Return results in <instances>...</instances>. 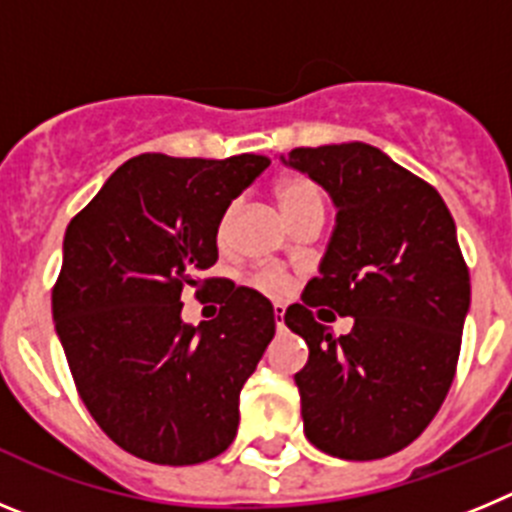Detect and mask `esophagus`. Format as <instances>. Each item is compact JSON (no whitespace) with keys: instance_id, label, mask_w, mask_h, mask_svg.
Listing matches in <instances>:
<instances>
[{"instance_id":"obj_1","label":"esophagus","mask_w":512,"mask_h":512,"mask_svg":"<svg viewBox=\"0 0 512 512\" xmlns=\"http://www.w3.org/2000/svg\"><path fill=\"white\" fill-rule=\"evenodd\" d=\"M274 323H277V330H284V307H274Z\"/></svg>"}]
</instances>
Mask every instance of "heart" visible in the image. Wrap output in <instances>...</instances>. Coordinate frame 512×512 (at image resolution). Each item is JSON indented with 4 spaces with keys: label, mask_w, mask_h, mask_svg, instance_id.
<instances>
[{
    "label": "heart",
    "mask_w": 512,
    "mask_h": 512,
    "mask_svg": "<svg viewBox=\"0 0 512 512\" xmlns=\"http://www.w3.org/2000/svg\"><path fill=\"white\" fill-rule=\"evenodd\" d=\"M274 194H277L279 207H282V212L289 217V223L292 225L307 215H323L325 212L323 189H320L318 182H312L310 176H282L277 182V187H274ZM235 215H238V202H228L225 210L220 212V217H217L215 238L220 246L228 243ZM248 282H251L253 289H259L261 295L269 297H284L289 292V277L279 269L253 271L251 277H248Z\"/></svg>",
    "instance_id": "heart-1"
}]
</instances>
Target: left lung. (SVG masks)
Returning <instances> with one entry per match:
<instances>
[{
    "instance_id": "obj_1",
    "label": "left lung",
    "mask_w": 512,
    "mask_h": 512,
    "mask_svg": "<svg viewBox=\"0 0 512 512\" xmlns=\"http://www.w3.org/2000/svg\"><path fill=\"white\" fill-rule=\"evenodd\" d=\"M287 164L338 207L320 277L284 315L310 348L295 374L305 436L338 459H384L428 428L456 377L469 266L454 217L433 184L366 143L295 148ZM323 306L355 318L348 337L319 320Z\"/></svg>"
}]
</instances>
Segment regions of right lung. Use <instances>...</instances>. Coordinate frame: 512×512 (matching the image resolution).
<instances>
[{
	"label": "right lung",
	"mask_w": 512,
	"mask_h": 512,
	"mask_svg": "<svg viewBox=\"0 0 512 512\" xmlns=\"http://www.w3.org/2000/svg\"><path fill=\"white\" fill-rule=\"evenodd\" d=\"M269 166L143 153L71 217L53 320L81 402L112 441L151 464L215 459L238 431V397L274 338L256 289L202 277L217 261V217ZM221 305L197 329L181 292Z\"/></svg>",
	"instance_id": "add662e5"
}]
</instances>
